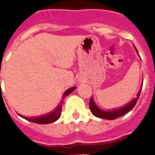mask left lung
<instances>
[{"label":"left lung","instance_id":"8db88e82","mask_svg":"<svg viewBox=\"0 0 155 155\" xmlns=\"http://www.w3.org/2000/svg\"><path fill=\"white\" fill-rule=\"evenodd\" d=\"M136 52H137V53L139 54L137 49H136ZM140 93H141V89L140 90V91L138 92L137 97L135 98V99H132V101L130 102H128L127 105L122 106V107L119 108V109H116V110H108V111H106V110H102V109H100V108L95 104V102H94V101L93 99V97H91L89 102L90 110H91V112L93 114V115L97 117L103 118V119L106 120L117 119V118L120 117H121V116L126 114L128 112H129L130 110H132V109H133L134 106H136L138 99H139Z\"/></svg>","mask_w":155,"mask_h":155}]
</instances>
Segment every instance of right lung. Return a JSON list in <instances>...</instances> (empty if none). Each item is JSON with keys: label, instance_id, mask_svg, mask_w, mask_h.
Here are the masks:
<instances>
[{"label": "right lung", "instance_id": "right-lung-1", "mask_svg": "<svg viewBox=\"0 0 155 155\" xmlns=\"http://www.w3.org/2000/svg\"><path fill=\"white\" fill-rule=\"evenodd\" d=\"M75 89V87L70 88V89L67 90L63 94V97H62L61 102H60V104L58 106V107L56 108L55 110H53L51 113L46 114V115L40 116V117H24V116H22L20 114H19L21 117L24 118V119L27 120L31 122H33V123H36V124H49V123H53V122H55L56 120H58V119L61 117V110H62V103H63V100L64 99V97L66 96H68L70 93L73 91Z\"/></svg>", "mask_w": 155, "mask_h": 155}]
</instances>
